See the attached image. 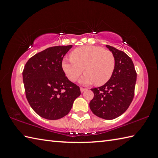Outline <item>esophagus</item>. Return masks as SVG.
<instances>
[{
	"label": "esophagus",
	"instance_id": "34e87169",
	"mask_svg": "<svg viewBox=\"0 0 158 158\" xmlns=\"http://www.w3.org/2000/svg\"><path fill=\"white\" fill-rule=\"evenodd\" d=\"M85 90H86V89H84V88H82V87L80 88V90H81V93L84 92Z\"/></svg>",
	"mask_w": 158,
	"mask_h": 158
}]
</instances>
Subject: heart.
Segmentation results:
<instances>
[{
  "label": "heart",
  "instance_id": "heart-1",
  "mask_svg": "<svg viewBox=\"0 0 158 158\" xmlns=\"http://www.w3.org/2000/svg\"><path fill=\"white\" fill-rule=\"evenodd\" d=\"M62 68L71 81H75L84 72L80 82L84 85L95 83L102 85L111 79L115 69V58L110 51L98 46L77 48L70 53V59H63Z\"/></svg>",
  "mask_w": 158,
  "mask_h": 158
}]
</instances>
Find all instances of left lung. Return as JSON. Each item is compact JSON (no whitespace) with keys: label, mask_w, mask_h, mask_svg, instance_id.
Listing matches in <instances>:
<instances>
[{"label":"left lung","mask_w":158,"mask_h":158,"mask_svg":"<svg viewBox=\"0 0 158 158\" xmlns=\"http://www.w3.org/2000/svg\"><path fill=\"white\" fill-rule=\"evenodd\" d=\"M115 58V69L105 85L92 89L94 97L90 102V110L95 116L111 120L122 115L133 100L137 73L131 58L125 52L106 45Z\"/></svg>","instance_id":"1"}]
</instances>
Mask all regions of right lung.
Returning a JSON list of instances; mask_svg holds the SVG:
<instances>
[{
  "mask_svg": "<svg viewBox=\"0 0 158 158\" xmlns=\"http://www.w3.org/2000/svg\"><path fill=\"white\" fill-rule=\"evenodd\" d=\"M72 47L47 48L31 57L23 69L26 98L35 112L44 118L57 120L66 116L81 94L79 87L65 77L62 68L64 56Z\"/></svg>",
  "mask_w": 158,
  "mask_h": 158,
  "instance_id": "obj_1",
  "label": "right lung"
}]
</instances>
